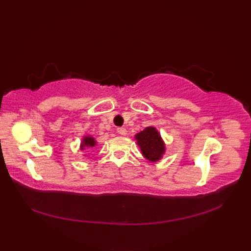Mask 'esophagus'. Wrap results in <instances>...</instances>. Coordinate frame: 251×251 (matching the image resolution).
Here are the masks:
<instances>
[{
  "label": "esophagus",
  "mask_w": 251,
  "mask_h": 251,
  "mask_svg": "<svg viewBox=\"0 0 251 251\" xmlns=\"http://www.w3.org/2000/svg\"><path fill=\"white\" fill-rule=\"evenodd\" d=\"M117 132H119V134L122 136H125V135H127V129L124 128V127H121V128H117Z\"/></svg>",
  "instance_id": "obj_1"
}]
</instances>
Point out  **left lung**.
<instances>
[{
  "mask_svg": "<svg viewBox=\"0 0 251 251\" xmlns=\"http://www.w3.org/2000/svg\"><path fill=\"white\" fill-rule=\"evenodd\" d=\"M137 145L141 149V152L149 161L154 163L162 158L165 152V145L155 127H147L135 136Z\"/></svg>",
  "mask_w": 251,
  "mask_h": 251,
  "instance_id": "1",
  "label": "left lung"
}]
</instances>
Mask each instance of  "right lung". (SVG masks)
I'll return each instance as SVG.
<instances>
[{
	"label": "right lung",
	"mask_w": 251,
	"mask_h": 251,
	"mask_svg": "<svg viewBox=\"0 0 251 251\" xmlns=\"http://www.w3.org/2000/svg\"><path fill=\"white\" fill-rule=\"evenodd\" d=\"M95 146H96V141H95L94 138L90 137V136H86V137L83 138V142L81 145V150H84V149L87 148V147L93 148Z\"/></svg>",
	"instance_id": "1"
}]
</instances>
